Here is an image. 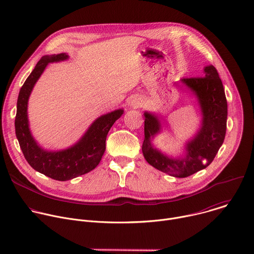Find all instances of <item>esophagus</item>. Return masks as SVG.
<instances>
[{"mask_svg": "<svg viewBox=\"0 0 254 254\" xmlns=\"http://www.w3.org/2000/svg\"><path fill=\"white\" fill-rule=\"evenodd\" d=\"M128 105L131 108H137V107H139L141 105V103H140V100L138 98H133V99L130 100Z\"/></svg>", "mask_w": 254, "mask_h": 254, "instance_id": "34e87169", "label": "esophagus"}]
</instances>
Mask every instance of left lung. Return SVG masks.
Masks as SVG:
<instances>
[{
    "instance_id": "obj_1",
    "label": "left lung",
    "mask_w": 254,
    "mask_h": 254,
    "mask_svg": "<svg viewBox=\"0 0 254 254\" xmlns=\"http://www.w3.org/2000/svg\"><path fill=\"white\" fill-rule=\"evenodd\" d=\"M204 76L184 77L181 82L196 97L202 115L201 127L186 144V154L174 158L155 148L151 139L160 131L158 117L144 112L142 153L156 170L175 178L190 177L208 166L223 143L226 132L227 102L222 81L213 65L203 68ZM179 84V83H177Z\"/></svg>"
}]
</instances>
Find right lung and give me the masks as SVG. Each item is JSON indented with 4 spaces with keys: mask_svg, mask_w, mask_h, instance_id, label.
<instances>
[{
    "mask_svg": "<svg viewBox=\"0 0 254 254\" xmlns=\"http://www.w3.org/2000/svg\"><path fill=\"white\" fill-rule=\"evenodd\" d=\"M64 53L44 56L24 82L17 102L15 120L16 135L28 163L35 171L60 182H65L88 174L100 163L105 150L108 132L124 114L123 109L116 110L98 118L80 139L63 150L49 151L42 148L33 137L28 120V102L35 83L49 63L67 60Z\"/></svg>",
    "mask_w": 254,
    "mask_h": 254,
    "instance_id": "obj_1",
    "label": "right lung"
}]
</instances>
